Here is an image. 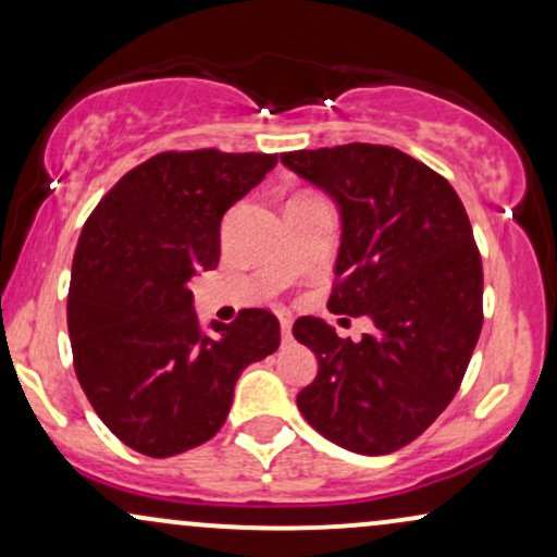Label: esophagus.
I'll list each match as a JSON object with an SVG mask.
<instances>
[{"label": "esophagus", "instance_id": "34e87169", "mask_svg": "<svg viewBox=\"0 0 557 557\" xmlns=\"http://www.w3.org/2000/svg\"><path fill=\"white\" fill-rule=\"evenodd\" d=\"M290 326H293V319L290 317H280V330H283V343L290 339Z\"/></svg>", "mask_w": 557, "mask_h": 557}]
</instances>
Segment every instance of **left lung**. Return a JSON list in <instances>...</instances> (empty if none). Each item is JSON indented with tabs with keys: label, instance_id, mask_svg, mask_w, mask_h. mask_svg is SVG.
Segmentation results:
<instances>
[{
	"label": "left lung",
	"instance_id": "8db88e82",
	"mask_svg": "<svg viewBox=\"0 0 557 557\" xmlns=\"http://www.w3.org/2000/svg\"><path fill=\"white\" fill-rule=\"evenodd\" d=\"M280 163L339 212L330 311L373 324L360 343L317 317L293 324L319 360L298 410L347 451L392 454L446 410L478 345L482 261L470 218L446 178L397 147H321Z\"/></svg>",
	"mask_w": 557,
	"mask_h": 557
}]
</instances>
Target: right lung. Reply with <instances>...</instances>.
Listing matches in <instances>:
<instances>
[{
  "instance_id": "right-lung-1",
  "label": "right lung",
  "mask_w": 557,
  "mask_h": 557,
  "mask_svg": "<svg viewBox=\"0 0 557 557\" xmlns=\"http://www.w3.org/2000/svg\"><path fill=\"white\" fill-rule=\"evenodd\" d=\"M277 165L264 152H160L119 178L79 233L66 326L79 386L145 457L210 441L246 366L280 347V321L244 308L199 330L191 280L220 261L223 214Z\"/></svg>"
}]
</instances>
